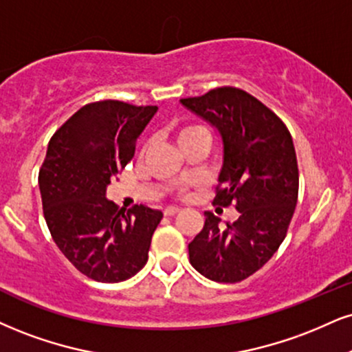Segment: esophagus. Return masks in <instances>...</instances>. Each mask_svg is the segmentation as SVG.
Returning <instances> with one entry per match:
<instances>
[{"mask_svg":"<svg viewBox=\"0 0 352 352\" xmlns=\"http://www.w3.org/2000/svg\"><path fill=\"white\" fill-rule=\"evenodd\" d=\"M180 208H177V206H167V208L164 210V214L165 217H175V214L180 213Z\"/></svg>","mask_w":352,"mask_h":352,"instance_id":"1","label":"esophagus"}]
</instances>
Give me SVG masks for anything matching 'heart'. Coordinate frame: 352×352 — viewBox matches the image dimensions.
Listing matches in <instances>:
<instances>
[{
	"instance_id": "b5f03b06",
	"label": "heart",
	"mask_w": 352,
	"mask_h": 352,
	"mask_svg": "<svg viewBox=\"0 0 352 352\" xmlns=\"http://www.w3.org/2000/svg\"><path fill=\"white\" fill-rule=\"evenodd\" d=\"M200 134H208V133H206L205 128H201V126L198 124H185L177 129V141H179V144L182 146L184 142H187L192 138H197V135Z\"/></svg>"
}]
</instances>
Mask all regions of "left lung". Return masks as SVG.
<instances>
[{
	"instance_id": "1",
	"label": "left lung",
	"mask_w": 352,
	"mask_h": 352,
	"mask_svg": "<svg viewBox=\"0 0 352 352\" xmlns=\"http://www.w3.org/2000/svg\"><path fill=\"white\" fill-rule=\"evenodd\" d=\"M182 104L219 131L223 168L213 205H234L239 218L221 230L213 213L188 244L190 264L206 278L236 283L280 248L298 200V164L285 122L236 87L213 88Z\"/></svg>"
}]
</instances>
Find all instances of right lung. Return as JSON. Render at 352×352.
<instances>
[{
	"label": "right lung",
	"mask_w": 352,
	"mask_h": 352,
	"mask_svg": "<svg viewBox=\"0 0 352 352\" xmlns=\"http://www.w3.org/2000/svg\"><path fill=\"white\" fill-rule=\"evenodd\" d=\"M157 107L118 100L85 104L55 131L39 170L42 210L54 243L96 282L131 278L146 265L159 210L124 213L107 187L134 157L135 141Z\"/></svg>",
	"instance_id": "right-lung-1"
}]
</instances>
